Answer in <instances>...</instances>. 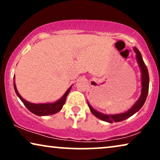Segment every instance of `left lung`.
Returning <instances> with one entry per match:
<instances>
[{"label": "left lung", "instance_id": "left-lung-1", "mask_svg": "<svg viewBox=\"0 0 160 160\" xmlns=\"http://www.w3.org/2000/svg\"><path fill=\"white\" fill-rule=\"evenodd\" d=\"M134 51L136 54V59L138 63L140 68H141V85H142V89H141V94L138 100H137V102L133 105L132 108L127 111L125 113H119V114H104L100 112H98L96 110H95L92 107L90 106V104L87 102L88 103L89 108L90 109L91 112L92 113L94 116H95L98 119L102 120V121L109 122V123H112V122H122L128 119V118L130 117L131 116H132L134 113H135L137 111H138L140 109L142 108V106H143L144 102H145L146 98H147L148 92V85H149V76H148V69L146 68V65L143 62V58H142L141 52H139V50L137 49L136 47H134Z\"/></svg>", "mask_w": 160, "mask_h": 160}]
</instances>
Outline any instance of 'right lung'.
Returning a JSON list of instances; mask_svg holds the SVG:
<instances>
[{"mask_svg": "<svg viewBox=\"0 0 160 160\" xmlns=\"http://www.w3.org/2000/svg\"><path fill=\"white\" fill-rule=\"evenodd\" d=\"M14 78H15V76H14V90H15V92L17 94V95L18 96L19 99L22 100V102L24 105L26 106V108H27L30 112H32V113H34V114H36L37 116H40V117H41V116L52 115L59 112V111L62 108L63 105L65 104V101H66L67 96L68 95L69 92L71 89V86L68 88V89L65 92L64 95H63L60 100L54 102H49V103H38V104L32 103V102H30L27 101V100H25V99H23V98L21 97V95H19L18 91H17V89L16 84H15Z\"/></svg>", "mask_w": 160, "mask_h": 160, "instance_id": "right-lung-1", "label": "right lung"}]
</instances>
